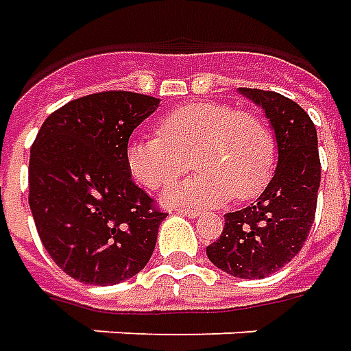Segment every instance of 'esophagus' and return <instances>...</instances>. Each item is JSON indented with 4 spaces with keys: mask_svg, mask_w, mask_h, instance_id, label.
Returning a JSON list of instances; mask_svg holds the SVG:
<instances>
[{
    "mask_svg": "<svg viewBox=\"0 0 351 351\" xmlns=\"http://www.w3.org/2000/svg\"><path fill=\"white\" fill-rule=\"evenodd\" d=\"M178 213L183 214V216H187V218H197V216H201V210H195V208H178Z\"/></svg>",
    "mask_w": 351,
    "mask_h": 351,
    "instance_id": "obj_1",
    "label": "esophagus"
}]
</instances>
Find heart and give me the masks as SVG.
<instances>
[{"label": "heart", "mask_w": 351, "mask_h": 351, "mask_svg": "<svg viewBox=\"0 0 351 351\" xmlns=\"http://www.w3.org/2000/svg\"><path fill=\"white\" fill-rule=\"evenodd\" d=\"M195 166L193 180L166 193L173 204H220L263 191L276 168V141L263 117L220 102L173 108L156 123V137L133 138L125 148L131 176L160 189Z\"/></svg>", "instance_id": "1"}]
</instances>
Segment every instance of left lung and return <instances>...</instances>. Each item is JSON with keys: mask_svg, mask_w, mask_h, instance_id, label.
<instances>
[{"mask_svg": "<svg viewBox=\"0 0 351 351\" xmlns=\"http://www.w3.org/2000/svg\"><path fill=\"white\" fill-rule=\"evenodd\" d=\"M265 110L278 145V166L247 208L228 213L220 237L206 247L214 267L237 278H265L288 265L309 236L321 160L317 129L302 106L272 90L239 88Z\"/></svg>", "mask_w": 351, "mask_h": 351, "instance_id": "obj_1", "label": "left lung"}]
</instances>
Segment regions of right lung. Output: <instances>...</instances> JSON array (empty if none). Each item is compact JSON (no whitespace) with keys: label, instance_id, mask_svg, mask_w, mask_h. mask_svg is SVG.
<instances>
[{"label":"right lung","instance_id":"obj_1","mask_svg":"<svg viewBox=\"0 0 351 351\" xmlns=\"http://www.w3.org/2000/svg\"><path fill=\"white\" fill-rule=\"evenodd\" d=\"M147 94L106 90L46 117L28 162V204L48 255L71 278L114 286L147 267L168 216L131 180L125 148L158 108Z\"/></svg>","mask_w":351,"mask_h":351}]
</instances>
